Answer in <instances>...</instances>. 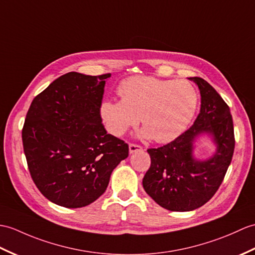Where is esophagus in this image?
<instances>
[{
  "mask_svg": "<svg viewBox=\"0 0 255 255\" xmlns=\"http://www.w3.org/2000/svg\"><path fill=\"white\" fill-rule=\"evenodd\" d=\"M142 150V146L139 144H134V143H130L129 144V152L130 153H134L137 151H141Z\"/></svg>",
  "mask_w": 255,
  "mask_h": 255,
  "instance_id": "34e87169",
  "label": "esophagus"
}]
</instances>
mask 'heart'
Segmentation results:
<instances>
[{
    "label": "heart",
    "instance_id": "b5f03b06",
    "mask_svg": "<svg viewBox=\"0 0 255 255\" xmlns=\"http://www.w3.org/2000/svg\"><path fill=\"white\" fill-rule=\"evenodd\" d=\"M121 100H104L100 115L109 131L122 135L130 127L143 124L142 135L168 142L190 124L198 106V93L186 80L133 76L117 87Z\"/></svg>",
    "mask_w": 255,
    "mask_h": 255
}]
</instances>
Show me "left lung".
<instances>
[{"label": "left lung", "instance_id": "obj_1", "mask_svg": "<svg viewBox=\"0 0 255 255\" xmlns=\"http://www.w3.org/2000/svg\"><path fill=\"white\" fill-rule=\"evenodd\" d=\"M201 93V110L193 125L174 141L147 149L151 166L142 185L145 192L173 212L193 211L216 193L234 155V123L229 106L208 81L192 77ZM212 134L218 145L211 159L199 161L192 155L193 140L199 134Z\"/></svg>", "mask_w": 255, "mask_h": 255}]
</instances>
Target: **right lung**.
Returning <instances> with one entry per match:
<instances>
[{
	"mask_svg": "<svg viewBox=\"0 0 255 255\" xmlns=\"http://www.w3.org/2000/svg\"><path fill=\"white\" fill-rule=\"evenodd\" d=\"M110 77L65 74L33 99L26 115L21 137L31 178L64 208L94 202L128 156V144L106 132L100 115Z\"/></svg>",
	"mask_w": 255,
	"mask_h": 255,
	"instance_id": "obj_1",
	"label": "right lung"
}]
</instances>
